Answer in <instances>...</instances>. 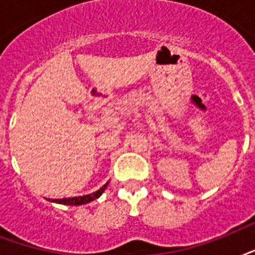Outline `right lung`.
<instances>
[{"label":"right lung","mask_w":255,"mask_h":255,"mask_svg":"<svg viewBox=\"0 0 255 255\" xmlns=\"http://www.w3.org/2000/svg\"><path fill=\"white\" fill-rule=\"evenodd\" d=\"M107 184H104L99 190H96L91 194H86V196H81V197H70V198H62V200H53L54 202H58V204H63V205H83V204H88V202L94 201L96 198L99 197L100 194L103 193L104 189L107 188Z\"/></svg>","instance_id":"1"}]
</instances>
